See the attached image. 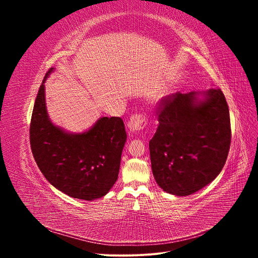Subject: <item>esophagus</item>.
Masks as SVG:
<instances>
[{"instance_id":"obj_1","label":"esophagus","mask_w":258,"mask_h":258,"mask_svg":"<svg viewBox=\"0 0 258 258\" xmlns=\"http://www.w3.org/2000/svg\"><path fill=\"white\" fill-rule=\"evenodd\" d=\"M147 124V117L143 113H136L130 117L128 127L132 131L142 130Z\"/></svg>"}]
</instances>
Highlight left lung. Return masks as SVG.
I'll use <instances>...</instances> for the list:
<instances>
[{"label": "left lung", "mask_w": 258, "mask_h": 258, "mask_svg": "<svg viewBox=\"0 0 258 258\" xmlns=\"http://www.w3.org/2000/svg\"><path fill=\"white\" fill-rule=\"evenodd\" d=\"M158 128L150 141L152 170L161 188L188 196L220 174L231 141L228 104L220 88L196 93L179 91L156 106Z\"/></svg>", "instance_id": "obj_1"}]
</instances>
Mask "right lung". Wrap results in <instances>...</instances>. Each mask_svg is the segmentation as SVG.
Returning <instances> with one entry per match:
<instances>
[{"mask_svg":"<svg viewBox=\"0 0 258 258\" xmlns=\"http://www.w3.org/2000/svg\"><path fill=\"white\" fill-rule=\"evenodd\" d=\"M38 89L30 123V144L46 179L68 196L103 197L118 177L126 130L120 117H102L90 130L70 135L53 126L45 106L44 82Z\"/></svg>","mask_w":258,"mask_h":258,"instance_id":"right-lung-1","label":"right lung"}]
</instances>
